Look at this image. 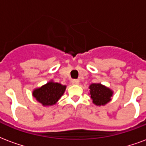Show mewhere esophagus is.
<instances>
[{
	"label": "esophagus",
	"mask_w": 146,
	"mask_h": 146,
	"mask_svg": "<svg viewBox=\"0 0 146 146\" xmlns=\"http://www.w3.org/2000/svg\"><path fill=\"white\" fill-rule=\"evenodd\" d=\"M72 83L73 85H78L79 84V80H78V79H73V80H72Z\"/></svg>",
	"instance_id": "esophagus-1"
}]
</instances>
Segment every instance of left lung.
<instances>
[{"mask_svg": "<svg viewBox=\"0 0 146 146\" xmlns=\"http://www.w3.org/2000/svg\"><path fill=\"white\" fill-rule=\"evenodd\" d=\"M89 95L96 106H105L111 100L113 95L112 89L101 83H92L89 86Z\"/></svg>", "mask_w": 146, "mask_h": 146, "instance_id": "left-lung-1", "label": "left lung"}]
</instances>
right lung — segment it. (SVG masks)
I'll return each instance as SVG.
<instances>
[{
	"mask_svg": "<svg viewBox=\"0 0 146 146\" xmlns=\"http://www.w3.org/2000/svg\"><path fill=\"white\" fill-rule=\"evenodd\" d=\"M67 86L53 80L33 91V96L43 107H50L57 104L65 92Z\"/></svg>",
	"mask_w": 146,
	"mask_h": 146,
	"instance_id": "1",
	"label": "right lung"
}]
</instances>
